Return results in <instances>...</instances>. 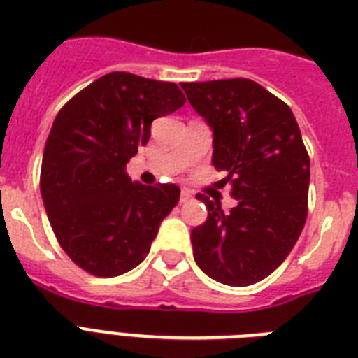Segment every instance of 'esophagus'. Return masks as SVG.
<instances>
[{
    "instance_id": "obj_1",
    "label": "esophagus",
    "mask_w": 358,
    "mask_h": 358,
    "mask_svg": "<svg viewBox=\"0 0 358 358\" xmlns=\"http://www.w3.org/2000/svg\"><path fill=\"white\" fill-rule=\"evenodd\" d=\"M191 199H193V193H191L189 189H182V193H180V202L185 204V202H189Z\"/></svg>"
}]
</instances>
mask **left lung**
Returning a JSON list of instances; mask_svg holds the SVG:
<instances>
[{
	"label": "left lung",
	"mask_w": 358,
	"mask_h": 358,
	"mask_svg": "<svg viewBox=\"0 0 358 358\" xmlns=\"http://www.w3.org/2000/svg\"><path fill=\"white\" fill-rule=\"evenodd\" d=\"M194 112L213 130V165L228 176L237 206L196 194L208 220L191 229L193 255L211 280L257 283L294 248L307 219L310 162L292 110L250 78L182 83Z\"/></svg>",
	"instance_id": "8db88e82"
}]
</instances>
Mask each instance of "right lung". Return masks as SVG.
I'll list each match as a JSON object with an SVG mask.
<instances>
[{
    "mask_svg": "<svg viewBox=\"0 0 358 358\" xmlns=\"http://www.w3.org/2000/svg\"><path fill=\"white\" fill-rule=\"evenodd\" d=\"M184 103L174 83L113 71L57 113L40 191L58 243L90 274L113 278L136 268L178 204V185L132 182L124 167L147 145L154 119Z\"/></svg>",
    "mask_w": 358,
    "mask_h": 358,
    "instance_id": "right-lung-1",
    "label": "right lung"
}]
</instances>
